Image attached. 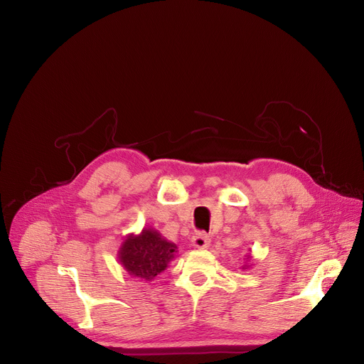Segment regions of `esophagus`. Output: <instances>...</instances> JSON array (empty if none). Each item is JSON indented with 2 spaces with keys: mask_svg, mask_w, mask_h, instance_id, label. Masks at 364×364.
<instances>
[{
  "mask_svg": "<svg viewBox=\"0 0 364 364\" xmlns=\"http://www.w3.org/2000/svg\"><path fill=\"white\" fill-rule=\"evenodd\" d=\"M209 245H210V238L205 232H198L196 235H193L191 246L195 249H208Z\"/></svg>",
  "mask_w": 364,
  "mask_h": 364,
  "instance_id": "1",
  "label": "esophagus"
}]
</instances>
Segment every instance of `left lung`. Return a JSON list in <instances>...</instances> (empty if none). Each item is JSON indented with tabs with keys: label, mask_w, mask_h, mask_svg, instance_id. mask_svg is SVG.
Listing matches in <instances>:
<instances>
[{
	"label": "left lung",
	"mask_w": 364,
	"mask_h": 364,
	"mask_svg": "<svg viewBox=\"0 0 364 364\" xmlns=\"http://www.w3.org/2000/svg\"><path fill=\"white\" fill-rule=\"evenodd\" d=\"M245 257H246V263L243 264V269H247V268H250V266H252V264H249V263H247V260L250 262V259H252V255L249 253V255H246Z\"/></svg>",
	"instance_id": "1"
}]
</instances>
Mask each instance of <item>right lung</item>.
Here are the masks:
<instances>
[{
  "instance_id": "add662e5",
  "label": "right lung",
  "mask_w": 364,
  "mask_h": 364,
  "mask_svg": "<svg viewBox=\"0 0 364 364\" xmlns=\"http://www.w3.org/2000/svg\"><path fill=\"white\" fill-rule=\"evenodd\" d=\"M177 246L154 228H143L140 234H129L118 249V262L129 275L152 281L166 269L176 257Z\"/></svg>"
}]
</instances>
